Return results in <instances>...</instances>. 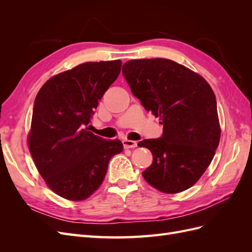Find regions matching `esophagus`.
<instances>
[{
	"label": "esophagus",
	"mask_w": 252,
	"mask_h": 252,
	"mask_svg": "<svg viewBox=\"0 0 252 252\" xmlns=\"http://www.w3.org/2000/svg\"><path fill=\"white\" fill-rule=\"evenodd\" d=\"M123 145L125 148H134L138 146V142L136 141H130V140H124Z\"/></svg>",
	"instance_id": "obj_1"
}]
</instances>
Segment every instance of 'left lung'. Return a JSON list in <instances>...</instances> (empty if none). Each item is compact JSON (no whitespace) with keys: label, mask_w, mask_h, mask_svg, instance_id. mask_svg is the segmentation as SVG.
Returning a JSON list of instances; mask_svg holds the SVG:
<instances>
[{"label":"left lung","mask_w":252,"mask_h":252,"mask_svg":"<svg viewBox=\"0 0 252 252\" xmlns=\"http://www.w3.org/2000/svg\"><path fill=\"white\" fill-rule=\"evenodd\" d=\"M122 73L132 94L163 125L161 138L138 144L154 156L144 179L165 193L184 191L202 177L218 148L215 93L200 74L167 59L128 61Z\"/></svg>","instance_id":"obj_1"}]
</instances>
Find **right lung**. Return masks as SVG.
<instances>
[{
    "mask_svg": "<svg viewBox=\"0 0 252 252\" xmlns=\"http://www.w3.org/2000/svg\"><path fill=\"white\" fill-rule=\"evenodd\" d=\"M121 66L120 60L78 65L49 79L36 94L29 150L47 186L64 199H87L102 184L110 158L123 151L120 140L85 128Z\"/></svg>",
    "mask_w": 252,
    "mask_h": 252,
    "instance_id": "add662e5",
    "label": "right lung"
}]
</instances>
